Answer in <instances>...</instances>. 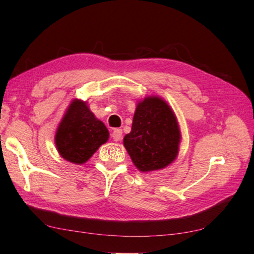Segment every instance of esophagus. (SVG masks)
Returning <instances> with one entry per match:
<instances>
[{
    "instance_id": "1",
    "label": "esophagus",
    "mask_w": 254,
    "mask_h": 254,
    "mask_svg": "<svg viewBox=\"0 0 254 254\" xmlns=\"http://www.w3.org/2000/svg\"><path fill=\"white\" fill-rule=\"evenodd\" d=\"M111 137L115 142L120 141V139L122 138V130H121V128H115V130H113V132H112V134H111Z\"/></svg>"
}]
</instances>
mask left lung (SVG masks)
Here are the masks:
<instances>
[{"instance_id":"obj_1","label":"left lung","mask_w":254,"mask_h":254,"mask_svg":"<svg viewBox=\"0 0 254 254\" xmlns=\"http://www.w3.org/2000/svg\"><path fill=\"white\" fill-rule=\"evenodd\" d=\"M179 142V127L167 102L153 96L138 102L132 130L123 138L124 147L138 170L165 168L177 157Z\"/></svg>"}]
</instances>
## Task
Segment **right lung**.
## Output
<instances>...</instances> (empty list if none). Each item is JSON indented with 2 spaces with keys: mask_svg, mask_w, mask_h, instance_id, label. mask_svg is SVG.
<instances>
[{
  "mask_svg": "<svg viewBox=\"0 0 254 254\" xmlns=\"http://www.w3.org/2000/svg\"><path fill=\"white\" fill-rule=\"evenodd\" d=\"M109 138L104 123L96 119L84 101L74 100L56 134V145L64 159L82 165Z\"/></svg>",
  "mask_w": 254,
  "mask_h": 254,
  "instance_id": "obj_1",
  "label": "right lung"
}]
</instances>
